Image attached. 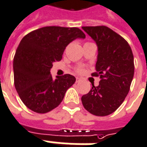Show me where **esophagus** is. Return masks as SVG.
I'll list each match as a JSON object with an SVG mask.
<instances>
[{
    "instance_id": "obj_1",
    "label": "esophagus",
    "mask_w": 147,
    "mask_h": 147,
    "mask_svg": "<svg viewBox=\"0 0 147 147\" xmlns=\"http://www.w3.org/2000/svg\"><path fill=\"white\" fill-rule=\"evenodd\" d=\"M80 81H81V78H76V82H77V83H78Z\"/></svg>"
}]
</instances>
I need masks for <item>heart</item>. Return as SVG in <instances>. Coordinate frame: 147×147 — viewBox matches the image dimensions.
Returning <instances> with one entry per match:
<instances>
[{
	"label": "heart",
	"instance_id": "b5f03b06",
	"mask_svg": "<svg viewBox=\"0 0 147 147\" xmlns=\"http://www.w3.org/2000/svg\"><path fill=\"white\" fill-rule=\"evenodd\" d=\"M83 67H82V66H79V67H78V68H77V69H76V71H77V72L78 73H81L82 72V71H83Z\"/></svg>",
	"mask_w": 147,
	"mask_h": 147
}]
</instances>
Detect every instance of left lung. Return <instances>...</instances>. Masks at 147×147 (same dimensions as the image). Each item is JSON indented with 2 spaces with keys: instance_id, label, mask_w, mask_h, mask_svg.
<instances>
[{
  "instance_id": "obj_1",
  "label": "left lung",
  "mask_w": 147,
  "mask_h": 147,
  "mask_svg": "<svg viewBox=\"0 0 147 147\" xmlns=\"http://www.w3.org/2000/svg\"><path fill=\"white\" fill-rule=\"evenodd\" d=\"M97 44L96 72L99 84L81 97L84 109L93 115L107 116L122 104L133 79L134 57L127 40L106 26H83Z\"/></svg>"
}]
</instances>
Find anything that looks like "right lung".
<instances>
[{
  "mask_svg": "<svg viewBox=\"0 0 147 147\" xmlns=\"http://www.w3.org/2000/svg\"><path fill=\"white\" fill-rule=\"evenodd\" d=\"M77 27L45 26L26 34L14 56V84L22 102L34 112L45 113L63 101L76 78L64 74L52 78V63L62 59L66 47L76 38H84Z\"/></svg>",
  "mask_w": 147,
  "mask_h": 147,
  "instance_id": "add662e5",
  "label": "right lung"
}]
</instances>
